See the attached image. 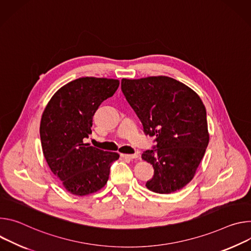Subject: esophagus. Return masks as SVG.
I'll return each mask as SVG.
<instances>
[{"instance_id":"1","label":"esophagus","mask_w":251,"mask_h":251,"mask_svg":"<svg viewBox=\"0 0 251 251\" xmlns=\"http://www.w3.org/2000/svg\"><path fill=\"white\" fill-rule=\"evenodd\" d=\"M121 156L123 158H127V159H134L138 157V154H126V153H122Z\"/></svg>"}]
</instances>
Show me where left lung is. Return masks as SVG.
Here are the masks:
<instances>
[{
	"mask_svg": "<svg viewBox=\"0 0 251 251\" xmlns=\"http://www.w3.org/2000/svg\"><path fill=\"white\" fill-rule=\"evenodd\" d=\"M122 91L145 132L155 136L156 150L142 154L154 170L146 186L160 194L181 189L196 176L209 142L201 99L184 83L165 75L123 78Z\"/></svg>",
	"mask_w": 251,
	"mask_h": 251,
	"instance_id": "left-lung-1",
	"label": "left lung"
}]
</instances>
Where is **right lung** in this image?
<instances>
[{
  "label": "right lung",
  "instance_id": "add662e5",
  "mask_svg": "<svg viewBox=\"0 0 251 251\" xmlns=\"http://www.w3.org/2000/svg\"><path fill=\"white\" fill-rule=\"evenodd\" d=\"M120 80L86 76L70 81L54 93L41 119L44 156L51 173L75 196H88L107 182L110 164L120 154L83 142L92 133L100 104L114 96Z\"/></svg>",
  "mask_w": 251,
  "mask_h": 251
}]
</instances>
